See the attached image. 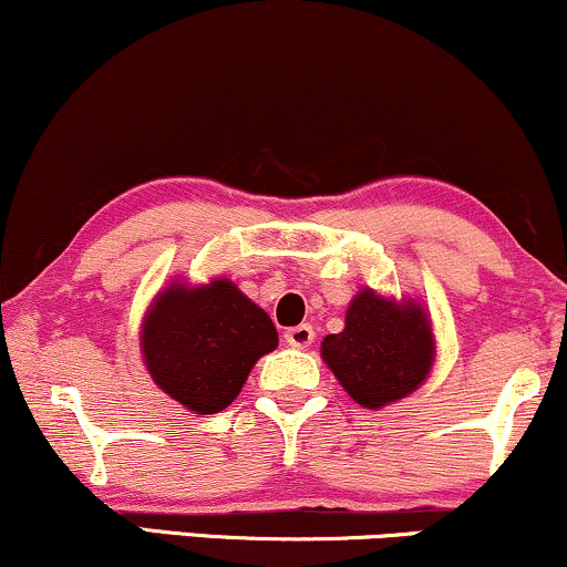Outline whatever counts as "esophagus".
Wrapping results in <instances>:
<instances>
[{
  "label": "esophagus",
  "instance_id": "esophagus-1",
  "mask_svg": "<svg viewBox=\"0 0 567 567\" xmlns=\"http://www.w3.org/2000/svg\"><path fill=\"white\" fill-rule=\"evenodd\" d=\"M284 339H286V344H289V347L305 349V347L312 344V339H316V331H312V326L302 323V326L289 328V331L284 333Z\"/></svg>",
  "mask_w": 567,
  "mask_h": 567
}]
</instances>
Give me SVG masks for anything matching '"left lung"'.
<instances>
[{"mask_svg":"<svg viewBox=\"0 0 567 567\" xmlns=\"http://www.w3.org/2000/svg\"><path fill=\"white\" fill-rule=\"evenodd\" d=\"M433 331L412 299L362 289L347 310L344 331L328 333L320 347L326 365L354 402L379 410L415 391L433 365Z\"/></svg>","mask_w":567,"mask_h":567,"instance_id":"obj_1","label":"left lung"}]
</instances>
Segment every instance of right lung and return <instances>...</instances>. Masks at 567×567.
Instances as JSON below:
<instances>
[{
    "label": "right lung",
    "instance_id": "right-lung-1",
    "mask_svg": "<svg viewBox=\"0 0 567 567\" xmlns=\"http://www.w3.org/2000/svg\"><path fill=\"white\" fill-rule=\"evenodd\" d=\"M276 347L278 331L268 312L228 278L205 286L171 284L142 323L152 381L197 415L226 410L255 362Z\"/></svg>",
    "mask_w": 567,
    "mask_h": 567
}]
</instances>
